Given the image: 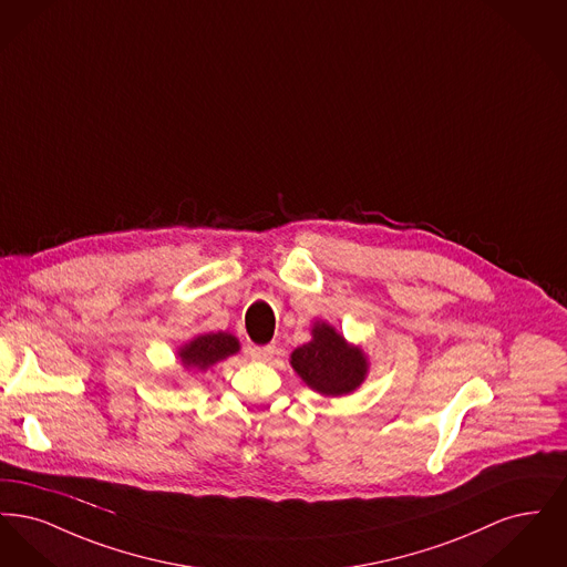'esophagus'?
<instances>
[{"label": "esophagus", "instance_id": "esophagus-1", "mask_svg": "<svg viewBox=\"0 0 567 567\" xmlns=\"http://www.w3.org/2000/svg\"><path fill=\"white\" fill-rule=\"evenodd\" d=\"M274 347L271 344H266V347H250L248 349V354L255 359V361H268L271 354H274Z\"/></svg>", "mask_w": 567, "mask_h": 567}]
</instances>
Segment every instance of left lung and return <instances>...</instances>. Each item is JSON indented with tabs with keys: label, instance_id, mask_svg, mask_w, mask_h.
<instances>
[{
	"label": "left lung",
	"instance_id": "obj_1",
	"mask_svg": "<svg viewBox=\"0 0 567 567\" xmlns=\"http://www.w3.org/2000/svg\"><path fill=\"white\" fill-rule=\"evenodd\" d=\"M291 365L308 386L331 398L354 391L368 372L363 352L324 323L315 324L312 342L293 351Z\"/></svg>",
	"mask_w": 567,
	"mask_h": 567
}]
</instances>
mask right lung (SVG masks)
Segmentation results:
<instances>
[{
  "instance_id": "right-lung-1",
  "label": "right lung",
  "mask_w": 567,
  "mask_h": 567,
  "mask_svg": "<svg viewBox=\"0 0 567 567\" xmlns=\"http://www.w3.org/2000/svg\"><path fill=\"white\" fill-rule=\"evenodd\" d=\"M240 344L231 333H204L190 340L185 349H181V359L187 368H197V370H208L215 365L216 361L238 352Z\"/></svg>"
}]
</instances>
